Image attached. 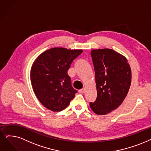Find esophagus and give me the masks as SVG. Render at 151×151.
Wrapping results in <instances>:
<instances>
[{
	"instance_id": "34e87169",
	"label": "esophagus",
	"mask_w": 151,
	"mask_h": 151,
	"mask_svg": "<svg viewBox=\"0 0 151 151\" xmlns=\"http://www.w3.org/2000/svg\"><path fill=\"white\" fill-rule=\"evenodd\" d=\"M85 92H86V88H83L79 90V92L80 93H85Z\"/></svg>"
}]
</instances>
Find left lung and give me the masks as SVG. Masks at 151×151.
Returning <instances> with one entry per match:
<instances>
[{"label": "left lung", "mask_w": 151, "mask_h": 151, "mask_svg": "<svg viewBox=\"0 0 151 151\" xmlns=\"http://www.w3.org/2000/svg\"><path fill=\"white\" fill-rule=\"evenodd\" d=\"M97 96L90 106L96 114L104 115L122 104L131 83V70L124 56L111 49L91 51Z\"/></svg>", "instance_id": "8db88e82"}]
</instances>
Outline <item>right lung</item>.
Returning <instances> with one entry per match:
<instances>
[{
	"instance_id": "1",
	"label": "right lung",
	"mask_w": 151,
	"mask_h": 151,
	"mask_svg": "<svg viewBox=\"0 0 151 151\" xmlns=\"http://www.w3.org/2000/svg\"><path fill=\"white\" fill-rule=\"evenodd\" d=\"M82 52V50L53 47L35 59L30 72L32 86L41 104L48 110L62 111L74 99L77 91L72 87L68 70Z\"/></svg>"
}]
</instances>
